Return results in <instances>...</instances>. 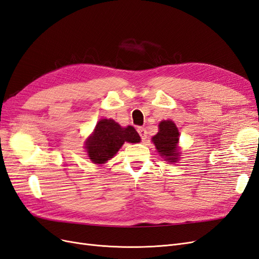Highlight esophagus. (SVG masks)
Here are the masks:
<instances>
[{
	"mask_svg": "<svg viewBox=\"0 0 259 259\" xmlns=\"http://www.w3.org/2000/svg\"><path fill=\"white\" fill-rule=\"evenodd\" d=\"M137 132L139 133L140 137H142L143 142H145V140L147 139V131H146V128H144V127H138V128H137Z\"/></svg>",
	"mask_w": 259,
	"mask_h": 259,
	"instance_id": "obj_1",
	"label": "esophagus"
}]
</instances>
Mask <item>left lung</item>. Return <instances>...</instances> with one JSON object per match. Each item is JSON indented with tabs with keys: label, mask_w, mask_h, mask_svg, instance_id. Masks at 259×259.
<instances>
[{
	"label": "left lung",
	"mask_w": 259,
	"mask_h": 259,
	"mask_svg": "<svg viewBox=\"0 0 259 259\" xmlns=\"http://www.w3.org/2000/svg\"><path fill=\"white\" fill-rule=\"evenodd\" d=\"M179 132L175 123L170 120L162 121L159 124L158 134L152 137L156 150L164 160L169 163H175L179 160L178 149Z\"/></svg>",
	"instance_id": "left-lung-1"
}]
</instances>
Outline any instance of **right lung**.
I'll return each instance as SVG.
<instances>
[{
  "label": "right lung",
  "mask_w": 259,
  "mask_h": 259,
  "mask_svg": "<svg viewBox=\"0 0 259 259\" xmlns=\"http://www.w3.org/2000/svg\"><path fill=\"white\" fill-rule=\"evenodd\" d=\"M125 142H140L136 130L130 125L121 127L114 120L103 119L98 121L92 135L86 139L85 149L93 163L104 164L113 158Z\"/></svg>",
  "instance_id": "obj_1"
}]
</instances>
